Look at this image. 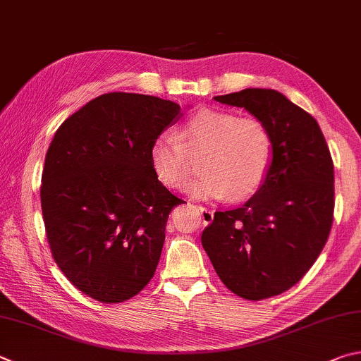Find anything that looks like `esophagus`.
I'll use <instances>...</instances> for the list:
<instances>
[{
    "mask_svg": "<svg viewBox=\"0 0 361 361\" xmlns=\"http://www.w3.org/2000/svg\"><path fill=\"white\" fill-rule=\"evenodd\" d=\"M197 209H199V213H200V216H202V222H203V224H209V222L213 221V216H214V214H213L212 209H208V208L202 207V205H199Z\"/></svg>",
    "mask_w": 361,
    "mask_h": 361,
    "instance_id": "esophagus-1",
    "label": "esophagus"
}]
</instances>
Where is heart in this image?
Here are the masks:
<instances>
[{"label":"heart","mask_w":361,"mask_h":361,"mask_svg":"<svg viewBox=\"0 0 361 361\" xmlns=\"http://www.w3.org/2000/svg\"><path fill=\"white\" fill-rule=\"evenodd\" d=\"M199 159L202 176L189 189L192 197L245 200L259 191L270 173L271 134L257 118L203 109L185 121L178 139L162 134L149 148L156 178L175 191L188 186Z\"/></svg>","instance_id":"b5f03b06"}]
</instances>
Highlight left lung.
Instances as JSON below:
<instances>
[{
    "label": "left lung",
    "mask_w": 361,
    "mask_h": 361,
    "mask_svg": "<svg viewBox=\"0 0 361 361\" xmlns=\"http://www.w3.org/2000/svg\"><path fill=\"white\" fill-rule=\"evenodd\" d=\"M265 124L273 162L245 205L216 212L202 246L228 290L264 300L289 290L314 265L329 240L335 172L317 121L274 90L246 88L216 96Z\"/></svg>",
    "instance_id": "left-lung-1"
}]
</instances>
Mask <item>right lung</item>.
I'll list each match as a JSON object with an SVG mask.
<instances>
[{"label":"right lung","mask_w":361,"mask_h":361,"mask_svg":"<svg viewBox=\"0 0 361 361\" xmlns=\"http://www.w3.org/2000/svg\"><path fill=\"white\" fill-rule=\"evenodd\" d=\"M178 104L107 93L71 115L45 154L41 207L56 265L101 303L135 297L153 278L172 208L149 162L152 143L178 120Z\"/></svg>","instance_id":"1"}]
</instances>
